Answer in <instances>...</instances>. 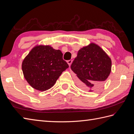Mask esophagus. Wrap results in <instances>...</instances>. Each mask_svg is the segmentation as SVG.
<instances>
[{
  "mask_svg": "<svg viewBox=\"0 0 134 134\" xmlns=\"http://www.w3.org/2000/svg\"><path fill=\"white\" fill-rule=\"evenodd\" d=\"M67 63H68V64L69 65V66H70L71 65V63H72V60H68V61H67Z\"/></svg>",
  "mask_w": 134,
  "mask_h": 134,
  "instance_id": "34e87169",
  "label": "esophagus"
}]
</instances>
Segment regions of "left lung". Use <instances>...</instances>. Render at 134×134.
<instances>
[{"label":"left lung","mask_w":134,"mask_h":134,"mask_svg":"<svg viewBox=\"0 0 134 134\" xmlns=\"http://www.w3.org/2000/svg\"><path fill=\"white\" fill-rule=\"evenodd\" d=\"M111 68L110 57L93 42L78 51L77 56L71 65V69L78 77V86L89 92L102 86L110 74Z\"/></svg>","instance_id":"obj_1"}]
</instances>
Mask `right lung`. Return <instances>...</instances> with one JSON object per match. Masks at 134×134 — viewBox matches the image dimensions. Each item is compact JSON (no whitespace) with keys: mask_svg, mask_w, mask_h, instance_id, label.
Listing matches in <instances>:
<instances>
[{"mask_svg":"<svg viewBox=\"0 0 134 134\" xmlns=\"http://www.w3.org/2000/svg\"><path fill=\"white\" fill-rule=\"evenodd\" d=\"M69 67L63 59L62 51L48 45H36L22 63V72L27 83L41 92L53 87Z\"/></svg>","mask_w":134,"mask_h":134,"instance_id":"1","label":"right lung"}]
</instances>
